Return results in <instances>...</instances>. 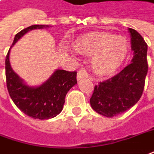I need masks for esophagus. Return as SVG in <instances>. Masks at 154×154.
<instances>
[{
	"label": "esophagus",
	"instance_id": "1",
	"mask_svg": "<svg viewBox=\"0 0 154 154\" xmlns=\"http://www.w3.org/2000/svg\"><path fill=\"white\" fill-rule=\"evenodd\" d=\"M88 74L85 69H81L78 71V74H77V79L78 80H80V79H84V78H87Z\"/></svg>",
	"mask_w": 154,
	"mask_h": 154
}]
</instances>
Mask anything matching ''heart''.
Segmentation results:
<instances>
[{
    "mask_svg": "<svg viewBox=\"0 0 154 154\" xmlns=\"http://www.w3.org/2000/svg\"><path fill=\"white\" fill-rule=\"evenodd\" d=\"M79 54L92 57L91 65L100 76L114 73L127 58L129 47L127 40L109 32H94L80 37L74 43Z\"/></svg>",
    "mask_w": 154,
    "mask_h": 154,
    "instance_id": "heart-1",
    "label": "heart"
}]
</instances>
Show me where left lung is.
Here are the masks:
<instances>
[{"label": "left lung", "mask_w": 154, "mask_h": 154, "mask_svg": "<svg viewBox=\"0 0 154 154\" xmlns=\"http://www.w3.org/2000/svg\"><path fill=\"white\" fill-rule=\"evenodd\" d=\"M134 56L117 75L95 85L90 99L91 107L104 116L112 117L132 107L141 98L148 74V44L134 29L129 28Z\"/></svg>", "instance_id": "8db88e82"}]
</instances>
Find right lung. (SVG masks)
I'll return each mask as SVG.
<instances>
[{
    "label": "right lung",
    "mask_w": 154,
    "mask_h": 154,
    "mask_svg": "<svg viewBox=\"0 0 154 154\" xmlns=\"http://www.w3.org/2000/svg\"><path fill=\"white\" fill-rule=\"evenodd\" d=\"M48 26L32 25L23 29L16 34L11 47L27 32ZM10 49L6 54L5 66L6 87L15 105L23 113L34 119L47 120L56 116L63 110L68 91L77 84V72L58 69L42 85L29 87L12 70L9 60Z\"/></svg>",
    "instance_id": "1"
}]
</instances>
